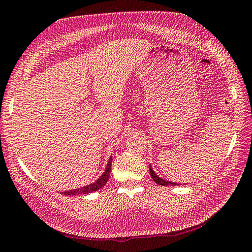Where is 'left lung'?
<instances>
[{"instance_id": "1", "label": "left lung", "mask_w": 252, "mask_h": 252, "mask_svg": "<svg viewBox=\"0 0 252 252\" xmlns=\"http://www.w3.org/2000/svg\"><path fill=\"white\" fill-rule=\"evenodd\" d=\"M149 171H150V175H151V178H153V180L154 181L157 183V184H159V185H163V187H168V185H178L179 183H175V182H171V181H165V180H163V179H161V178H159L158 175H157L156 173H155V171L151 169V167H149Z\"/></svg>"}]
</instances>
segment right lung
Returning a JSON list of instances; mask_svg holds the SVG:
<instances>
[{
    "label": "right lung",
    "mask_w": 252,
    "mask_h": 252,
    "mask_svg": "<svg viewBox=\"0 0 252 252\" xmlns=\"http://www.w3.org/2000/svg\"><path fill=\"white\" fill-rule=\"evenodd\" d=\"M111 165H112V157L110 158V160H108V163L106 165L105 171H104V173L96 180L95 182L89 184V185H87V187L70 189V191H65V192H61V194H64V195H82V194L92 193L94 191H97V189H102L104 185L107 183L108 178H110L111 169H112Z\"/></svg>",
    "instance_id": "1"
}]
</instances>
